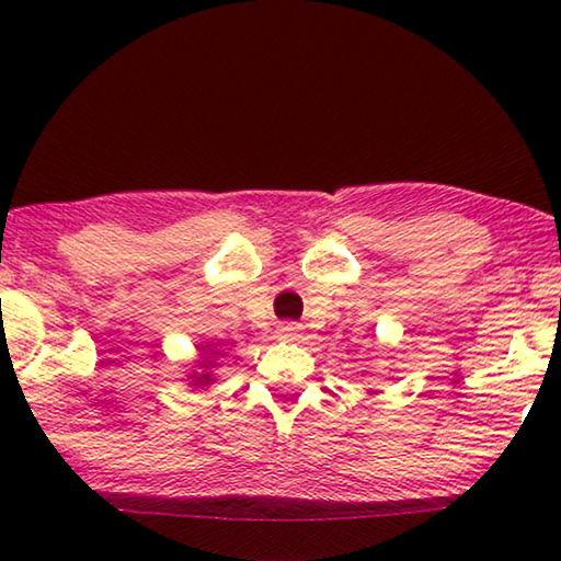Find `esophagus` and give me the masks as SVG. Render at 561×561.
I'll return each mask as SVG.
<instances>
[{"mask_svg": "<svg viewBox=\"0 0 561 561\" xmlns=\"http://www.w3.org/2000/svg\"><path fill=\"white\" fill-rule=\"evenodd\" d=\"M277 334H279L282 339L299 341V339H301V327H299V324H294V321H287V324H282V327L277 329Z\"/></svg>", "mask_w": 561, "mask_h": 561, "instance_id": "34e87169", "label": "esophagus"}]
</instances>
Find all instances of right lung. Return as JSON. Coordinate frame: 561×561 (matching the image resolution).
<instances>
[{"mask_svg":"<svg viewBox=\"0 0 561 561\" xmlns=\"http://www.w3.org/2000/svg\"><path fill=\"white\" fill-rule=\"evenodd\" d=\"M205 383H207V381H205Z\"/></svg>","mask_w":561,"mask_h":561,"instance_id":"right-lung-1","label":"right lung"}]
</instances>
